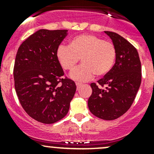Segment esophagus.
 <instances>
[{
  "instance_id": "obj_1",
  "label": "esophagus",
  "mask_w": 154,
  "mask_h": 154,
  "mask_svg": "<svg viewBox=\"0 0 154 154\" xmlns=\"http://www.w3.org/2000/svg\"><path fill=\"white\" fill-rule=\"evenodd\" d=\"M76 86H77V89H79V88H80V87L82 86V83H76Z\"/></svg>"
}]
</instances>
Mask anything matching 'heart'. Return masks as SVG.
I'll use <instances>...</instances> for the list:
<instances>
[{
  "instance_id": "1",
  "label": "heart",
  "mask_w": 154,
  "mask_h": 154,
  "mask_svg": "<svg viewBox=\"0 0 154 154\" xmlns=\"http://www.w3.org/2000/svg\"><path fill=\"white\" fill-rule=\"evenodd\" d=\"M57 57L62 67L71 71L81 60L80 65L70 74L78 81H88L94 74L103 77L112 68L116 57L114 45L101 38L91 34H83L74 37L70 45L59 46Z\"/></svg>"
}]
</instances>
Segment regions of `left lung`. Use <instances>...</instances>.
<instances>
[{
    "instance_id": "obj_1",
    "label": "left lung",
    "mask_w": 154,
    "mask_h": 154,
    "mask_svg": "<svg viewBox=\"0 0 154 154\" xmlns=\"http://www.w3.org/2000/svg\"><path fill=\"white\" fill-rule=\"evenodd\" d=\"M104 32L116 48V63L97 84L91 83L92 93L88 106L96 117L114 120L125 114L134 101L141 85L142 67L134 46L116 32Z\"/></svg>"
}]
</instances>
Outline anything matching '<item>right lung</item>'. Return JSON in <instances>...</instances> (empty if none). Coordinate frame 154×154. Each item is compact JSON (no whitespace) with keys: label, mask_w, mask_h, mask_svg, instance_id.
I'll use <instances>...</instances> for the list:
<instances>
[{"label":"right lung","mask_w":154,"mask_h":154,"mask_svg":"<svg viewBox=\"0 0 154 154\" xmlns=\"http://www.w3.org/2000/svg\"><path fill=\"white\" fill-rule=\"evenodd\" d=\"M67 29H42L29 36L18 48L13 75L20 103L33 119L54 124L67 115L76 91L57 57V48Z\"/></svg>","instance_id":"1"}]
</instances>
